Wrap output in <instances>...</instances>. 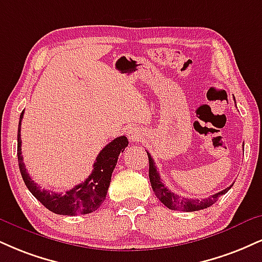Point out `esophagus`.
I'll return each instance as SVG.
<instances>
[{
    "instance_id": "esophagus-1",
    "label": "esophagus",
    "mask_w": 262,
    "mask_h": 262,
    "mask_svg": "<svg viewBox=\"0 0 262 262\" xmlns=\"http://www.w3.org/2000/svg\"><path fill=\"white\" fill-rule=\"evenodd\" d=\"M144 130L141 128H137V127H132L127 130V137L130 139L132 141H139L144 138Z\"/></svg>"
}]
</instances>
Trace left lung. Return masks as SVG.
<instances>
[{
    "label": "left lung",
    "mask_w": 262,
    "mask_h": 262,
    "mask_svg": "<svg viewBox=\"0 0 262 262\" xmlns=\"http://www.w3.org/2000/svg\"><path fill=\"white\" fill-rule=\"evenodd\" d=\"M146 154H147V157H149V178H150V183H151V187H152L154 193H155L157 199L171 210L191 212V211H199V210L207 209V207H210L211 205L215 204L217 199H219L221 195L226 194L232 187L231 185V187L223 189L222 191H219V193L213 194L212 196L206 198V199H203V200L185 199V198H181L179 195L172 193V191L169 190L165 184H163L161 178H160L159 171H157L155 166V161H154L152 157H151L149 152Z\"/></svg>",
    "instance_id": "1"
}]
</instances>
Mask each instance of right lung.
Segmentation results:
<instances>
[{"instance_id": "right-lung-1", "label": "right lung", "mask_w": 262, "mask_h": 262, "mask_svg": "<svg viewBox=\"0 0 262 262\" xmlns=\"http://www.w3.org/2000/svg\"><path fill=\"white\" fill-rule=\"evenodd\" d=\"M21 112L18 125V163L21 177L29 189L30 193L40 201L47 210L64 216L85 215L93 211H96L106 199L107 190L111 183L112 172L117 165L119 154L124 151L128 146L127 137H118L111 143L107 144L96 157V162L94 163V168L91 174L83 183L75 185L71 190L66 191V194L52 193V191L41 189L36 183H34L30 176L28 174L21 156V140H20V123L23 118Z\"/></svg>"}]
</instances>
